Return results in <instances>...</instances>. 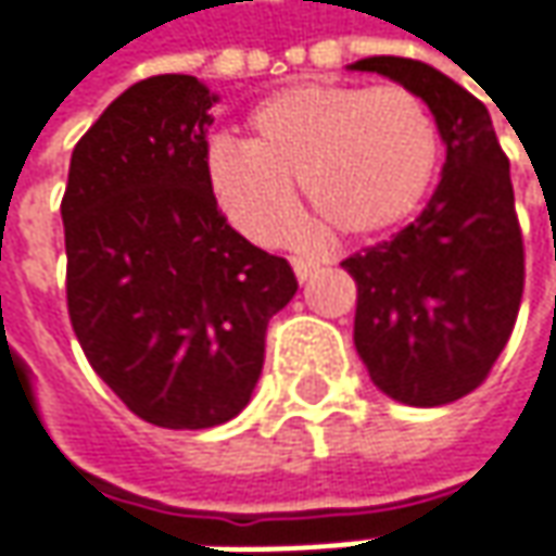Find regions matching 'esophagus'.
Masks as SVG:
<instances>
[{"label":"esophagus","instance_id":"esophagus-1","mask_svg":"<svg viewBox=\"0 0 556 556\" xmlns=\"http://www.w3.org/2000/svg\"><path fill=\"white\" fill-rule=\"evenodd\" d=\"M292 267H295V277L301 279V282L314 277V270H316L314 261H307V258H292Z\"/></svg>","mask_w":556,"mask_h":556}]
</instances>
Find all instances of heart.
<instances>
[{"label":"heart","mask_w":556,"mask_h":556,"mask_svg":"<svg viewBox=\"0 0 556 556\" xmlns=\"http://www.w3.org/2000/svg\"><path fill=\"white\" fill-rule=\"evenodd\" d=\"M440 168L431 106L406 86L298 83L249 113V138L205 147V184L249 240L277 245L307 205L341 240L384 237L421 208Z\"/></svg>","instance_id":"1"}]
</instances>
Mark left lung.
Segmentation results:
<instances>
[{
    "mask_svg": "<svg viewBox=\"0 0 556 556\" xmlns=\"http://www.w3.org/2000/svg\"><path fill=\"white\" fill-rule=\"evenodd\" d=\"M431 106L446 163L425 212L341 267L356 279L354 344L378 391L446 406L486 381L523 298V233L510 163L489 110L446 73L412 58H363Z\"/></svg>",
    "mask_w": 556,
    "mask_h": 556,
    "instance_id": "8db88e82",
    "label": "left lung"
}]
</instances>
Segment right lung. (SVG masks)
Listing matches in <instances>:
<instances>
[{"label": "right lung", "mask_w": 556, "mask_h": 556, "mask_svg": "<svg viewBox=\"0 0 556 556\" xmlns=\"http://www.w3.org/2000/svg\"><path fill=\"white\" fill-rule=\"evenodd\" d=\"M215 101L184 73L125 88L73 147L61 202L73 332L106 388L172 431L245 409L267 323L298 292L205 184Z\"/></svg>", "instance_id": "1"}]
</instances>
